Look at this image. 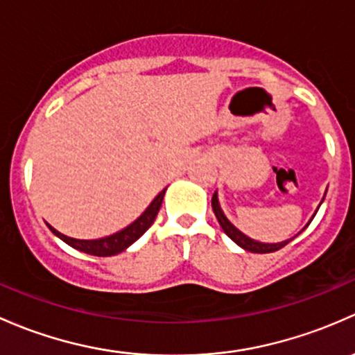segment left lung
<instances>
[{
  "instance_id": "8db88e82",
  "label": "left lung",
  "mask_w": 355,
  "mask_h": 355,
  "mask_svg": "<svg viewBox=\"0 0 355 355\" xmlns=\"http://www.w3.org/2000/svg\"><path fill=\"white\" fill-rule=\"evenodd\" d=\"M211 208H214L215 217H217L218 224H220V227L224 229V232L231 237L234 243L239 244V246L244 248L246 251H251V253H273V251L282 250L287 243H291V239H288V241H284V243L265 244V243H258V241H253V239H250L248 236H244L243 232L237 231V229L234 227L231 222L227 220V217L224 215V211L220 210V205H218V200H217V193H214V196H211Z\"/></svg>"
}]
</instances>
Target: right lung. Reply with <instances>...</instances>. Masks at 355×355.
Instances as JSON below:
<instances>
[{
	"label": "right lung",
	"instance_id": "right-lung-1",
	"mask_svg": "<svg viewBox=\"0 0 355 355\" xmlns=\"http://www.w3.org/2000/svg\"><path fill=\"white\" fill-rule=\"evenodd\" d=\"M164 193H166V189H162V191L155 196V200L150 203V207H148L147 210L140 215V218H137L133 224L128 225V227L123 229V231L112 234V236L102 237V239H94V241L73 239V237H68L64 236V234L58 232L56 229L51 227V225L49 229L56 234L61 241H64V243L69 244L71 248H75V250L83 251V253L87 254H94V257H112V254L121 253V251L126 250L128 246H131L135 241L140 239V237L148 231V227L153 224L157 214H159L160 205H162V200H164Z\"/></svg>",
	"mask_w": 355,
	"mask_h": 355
}]
</instances>
